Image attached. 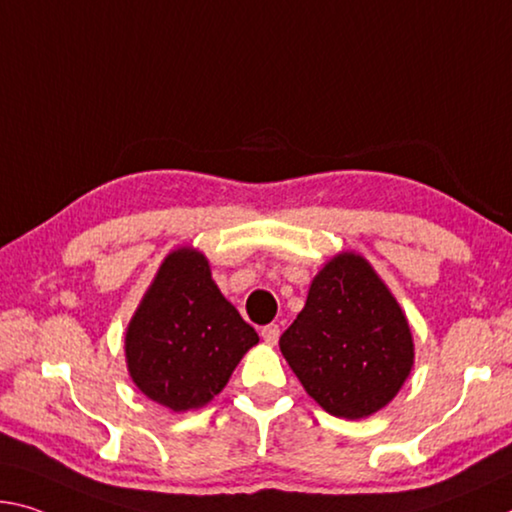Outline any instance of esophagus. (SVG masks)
I'll list each match as a JSON object with an SVG mask.
<instances>
[{
    "label": "esophagus",
    "instance_id": "1",
    "mask_svg": "<svg viewBox=\"0 0 512 512\" xmlns=\"http://www.w3.org/2000/svg\"><path fill=\"white\" fill-rule=\"evenodd\" d=\"M278 337H280V328L275 326V323H269V326L262 328V339L269 346H275L278 344Z\"/></svg>",
    "mask_w": 512,
    "mask_h": 512
}]
</instances>
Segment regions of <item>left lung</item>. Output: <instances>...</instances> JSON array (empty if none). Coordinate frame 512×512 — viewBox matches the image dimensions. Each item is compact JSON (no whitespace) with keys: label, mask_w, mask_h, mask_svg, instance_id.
<instances>
[{"label":"left lung","mask_w":512,"mask_h":512,"mask_svg":"<svg viewBox=\"0 0 512 512\" xmlns=\"http://www.w3.org/2000/svg\"><path fill=\"white\" fill-rule=\"evenodd\" d=\"M305 392L332 417L364 419L401 392L415 339L399 300L353 250L314 275L305 307L280 337Z\"/></svg>","instance_id":"1"}]
</instances>
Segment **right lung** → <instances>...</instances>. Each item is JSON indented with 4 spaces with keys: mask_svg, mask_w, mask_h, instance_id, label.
<instances>
[{
    "mask_svg": "<svg viewBox=\"0 0 512 512\" xmlns=\"http://www.w3.org/2000/svg\"><path fill=\"white\" fill-rule=\"evenodd\" d=\"M259 342L212 278L205 253L180 246L164 257L125 330L129 378L173 412L205 408Z\"/></svg>",
    "mask_w": 512,
    "mask_h": 512,
    "instance_id": "1",
    "label": "right lung"
}]
</instances>
